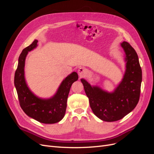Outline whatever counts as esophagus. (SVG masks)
Segmentation results:
<instances>
[{
	"mask_svg": "<svg viewBox=\"0 0 154 154\" xmlns=\"http://www.w3.org/2000/svg\"><path fill=\"white\" fill-rule=\"evenodd\" d=\"M78 73L80 77H84L88 74L87 69L84 67H81L78 69Z\"/></svg>",
	"mask_w": 154,
	"mask_h": 154,
	"instance_id": "34e87169",
	"label": "esophagus"
}]
</instances>
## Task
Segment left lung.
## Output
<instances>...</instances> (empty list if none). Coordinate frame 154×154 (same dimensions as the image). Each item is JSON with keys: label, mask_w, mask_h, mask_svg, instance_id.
Segmentation results:
<instances>
[{"label": "left lung", "mask_w": 154, "mask_h": 154, "mask_svg": "<svg viewBox=\"0 0 154 154\" xmlns=\"http://www.w3.org/2000/svg\"><path fill=\"white\" fill-rule=\"evenodd\" d=\"M121 45L126 55V71L122 81L114 92L92 87L84 79H81L92 112L105 122H116L124 118L136 106L140 96L142 71L138 56L127 42Z\"/></svg>", "instance_id": "8db88e82"}]
</instances>
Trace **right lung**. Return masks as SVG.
<instances>
[{"mask_svg":"<svg viewBox=\"0 0 154 154\" xmlns=\"http://www.w3.org/2000/svg\"><path fill=\"white\" fill-rule=\"evenodd\" d=\"M37 42L38 40H35L30 45L22 50L18 58L14 83L21 108L29 117L42 123H56L64 117L70 88L72 83L78 80V75L76 72L70 74L60 84L57 93L49 99H42L36 96L26 84L24 66L27 53L36 48Z\"/></svg>","mask_w":154,"mask_h":154,"instance_id":"1","label":"right lung"}]
</instances>
